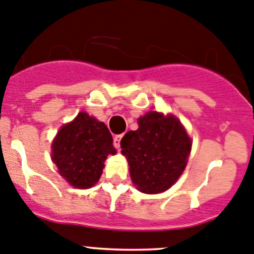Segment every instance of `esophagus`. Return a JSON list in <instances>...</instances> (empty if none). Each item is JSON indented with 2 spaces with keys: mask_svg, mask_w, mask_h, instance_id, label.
Listing matches in <instances>:
<instances>
[{
  "mask_svg": "<svg viewBox=\"0 0 254 254\" xmlns=\"http://www.w3.org/2000/svg\"><path fill=\"white\" fill-rule=\"evenodd\" d=\"M122 138H123V134H118V135L114 136V145H115V148H120V141H122Z\"/></svg>",
  "mask_w": 254,
  "mask_h": 254,
  "instance_id": "34e87169",
  "label": "esophagus"
}]
</instances>
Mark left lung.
<instances>
[{
  "label": "left lung",
  "mask_w": 254,
  "mask_h": 254,
  "mask_svg": "<svg viewBox=\"0 0 254 254\" xmlns=\"http://www.w3.org/2000/svg\"><path fill=\"white\" fill-rule=\"evenodd\" d=\"M138 124V130L127 131L120 143L130 177L141 192H163L184 172L191 139L173 115L150 111L139 118Z\"/></svg>",
  "instance_id": "1"
}]
</instances>
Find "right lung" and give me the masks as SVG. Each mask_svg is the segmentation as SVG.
Returning <instances> with one entry per match:
<instances>
[{"mask_svg": "<svg viewBox=\"0 0 254 254\" xmlns=\"http://www.w3.org/2000/svg\"><path fill=\"white\" fill-rule=\"evenodd\" d=\"M52 148L59 175L77 189L92 187L99 181L107 155L116 153L106 125L86 113H79L59 130Z\"/></svg>", "mask_w": 254, "mask_h": 254, "instance_id": "right-lung-1", "label": "right lung"}]
</instances>
